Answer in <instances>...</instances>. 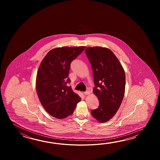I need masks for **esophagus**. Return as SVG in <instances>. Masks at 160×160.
<instances>
[{"label":"esophagus","mask_w":160,"mask_h":160,"mask_svg":"<svg viewBox=\"0 0 160 160\" xmlns=\"http://www.w3.org/2000/svg\"><path fill=\"white\" fill-rule=\"evenodd\" d=\"M90 94V91H86V92H84V94L85 95H89Z\"/></svg>","instance_id":"obj_1"}]
</instances>
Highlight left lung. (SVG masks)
I'll return each mask as SVG.
<instances>
[{
	"mask_svg": "<svg viewBox=\"0 0 160 160\" xmlns=\"http://www.w3.org/2000/svg\"><path fill=\"white\" fill-rule=\"evenodd\" d=\"M85 52L91 63L95 88L93 93L99 105L91 111L92 116L101 123L112 119L122 101L125 91V74L118 58L110 49L88 47Z\"/></svg>",
	"mask_w": 160,
	"mask_h": 160,
	"instance_id": "left-lung-1",
	"label": "left lung"
}]
</instances>
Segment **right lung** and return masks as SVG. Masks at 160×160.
Masks as SVG:
<instances>
[{
  "label": "right lung",
  "instance_id": "1",
  "mask_svg": "<svg viewBox=\"0 0 160 160\" xmlns=\"http://www.w3.org/2000/svg\"><path fill=\"white\" fill-rule=\"evenodd\" d=\"M86 48L62 47L51 50L41 62L36 78V88L42 105L58 119L72 115L81 98L68 87L70 63Z\"/></svg>",
  "mask_w": 160,
  "mask_h": 160
}]
</instances>
